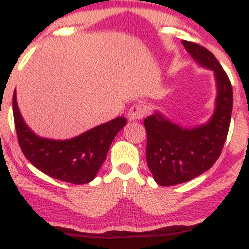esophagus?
<instances>
[{"label":"esophagus","instance_id":"obj_1","mask_svg":"<svg viewBox=\"0 0 249 249\" xmlns=\"http://www.w3.org/2000/svg\"><path fill=\"white\" fill-rule=\"evenodd\" d=\"M146 115V107L140 103L133 104L128 110V119L130 121H139Z\"/></svg>","mask_w":249,"mask_h":249}]
</instances>
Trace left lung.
<instances>
[{"label":"left lung","mask_w":249,"mask_h":249,"mask_svg":"<svg viewBox=\"0 0 249 249\" xmlns=\"http://www.w3.org/2000/svg\"><path fill=\"white\" fill-rule=\"evenodd\" d=\"M182 44L199 65L214 71L218 94L213 116L200 126L183 128L159 112L143 121L146 160L155 182L162 187L184 183L213 166L223 151L233 109L232 85L217 58L199 44Z\"/></svg>","instance_id":"8db88e82"}]
</instances>
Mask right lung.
<instances>
[{"label":"right lung","instance_id":"obj_1","mask_svg":"<svg viewBox=\"0 0 249 249\" xmlns=\"http://www.w3.org/2000/svg\"><path fill=\"white\" fill-rule=\"evenodd\" d=\"M13 112L17 139L25 158L51 178L73 184L89 183L95 178L116 134L126 125V118L118 117L71 139L53 140L38 137L28 127L15 91Z\"/></svg>","mask_w":249,"mask_h":249}]
</instances>
